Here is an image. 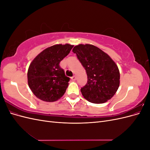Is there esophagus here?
<instances>
[{"label":"esophagus","mask_w":150,"mask_h":150,"mask_svg":"<svg viewBox=\"0 0 150 150\" xmlns=\"http://www.w3.org/2000/svg\"><path fill=\"white\" fill-rule=\"evenodd\" d=\"M71 79H72V81H76V77L75 76H73L72 77H71Z\"/></svg>","instance_id":"obj_1"}]
</instances>
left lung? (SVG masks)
Segmentation results:
<instances>
[{
	"label": "left lung",
	"mask_w": 150,
	"mask_h": 150,
	"mask_svg": "<svg viewBox=\"0 0 150 150\" xmlns=\"http://www.w3.org/2000/svg\"><path fill=\"white\" fill-rule=\"evenodd\" d=\"M72 52L84 67L88 83L81 89L84 98L92 103L107 102L120 86V74L111 57L91 44H79Z\"/></svg>",
	"instance_id": "left-lung-1"
}]
</instances>
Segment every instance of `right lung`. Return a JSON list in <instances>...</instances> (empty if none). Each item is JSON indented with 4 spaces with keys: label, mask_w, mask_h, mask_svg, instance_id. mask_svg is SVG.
Instances as JSON below:
<instances>
[{
    "label": "right lung",
    "mask_w": 150,
    "mask_h": 150,
    "mask_svg": "<svg viewBox=\"0 0 150 150\" xmlns=\"http://www.w3.org/2000/svg\"><path fill=\"white\" fill-rule=\"evenodd\" d=\"M73 46L69 44L54 45L45 49L31 62L28 71V85L40 100L54 102L64 94L69 78L59 63Z\"/></svg>",
    "instance_id": "obj_1"
}]
</instances>
